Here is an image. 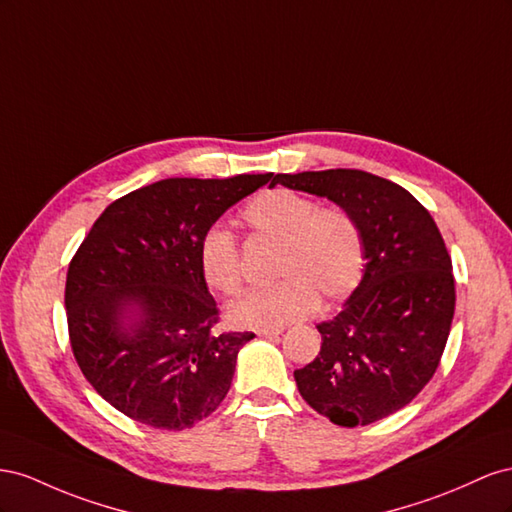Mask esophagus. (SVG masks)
<instances>
[{
    "instance_id": "obj_1",
    "label": "esophagus",
    "mask_w": 512,
    "mask_h": 512,
    "mask_svg": "<svg viewBox=\"0 0 512 512\" xmlns=\"http://www.w3.org/2000/svg\"><path fill=\"white\" fill-rule=\"evenodd\" d=\"M281 332H283V328H261V330H257L259 337H279Z\"/></svg>"
}]
</instances>
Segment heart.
Wrapping results in <instances>:
<instances>
[{
    "label": "heart",
    "instance_id": "heart-1",
    "mask_svg": "<svg viewBox=\"0 0 512 512\" xmlns=\"http://www.w3.org/2000/svg\"><path fill=\"white\" fill-rule=\"evenodd\" d=\"M246 227L279 240L276 276L231 304L229 315L244 328H279L309 317L320 296L339 302L360 285L364 240L354 216L343 208H319L317 201L289 188L255 195L242 210ZM203 279L218 294H238L244 281L240 246L223 225H212L199 242Z\"/></svg>",
    "mask_w": 512,
    "mask_h": 512
}]
</instances>
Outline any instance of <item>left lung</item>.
I'll return each instance as SVG.
<instances>
[{"instance_id":"8db88e82","label":"left lung","mask_w":512,"mask_h":512,"mask_svg":"<svg viewBox=\"0 0 512 512\" xmlns=\"http://www.w3.org/2000/svg\"><path fill=\"white\" fill-rule=\"evenodd\" d=\"M274 184L328 197L352 214L367 259L343 311L317 326V358L294 371L302 399L339 427L399 412L429 384L455 315L440 229L403 186L360 169L276 173Z\"/></svg>"}]
</instances>
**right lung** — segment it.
<instances>
[{
	"label": "right lung",
	"instance_id": "add662e5",
	"mask_svg": "<svg viewBox=\"0 0 512 512\" xmlns=\"http://www.w3.org/2000/svg\"><path fill=\"white\" fill-rule=\"evenodd\" d=\"M272 173L169 178L115 199L66 276L72 354L102 399L128 418L182 431L223 403L253 332H216L199 242Z\"/></svg>",
	"mask_w": 512,
	"mask_h": 512
}]
</instances>
